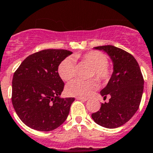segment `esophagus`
<instances>
[{"label": "esophagus", "instance_id": "obj_1", "mask_svg": "<svg viewBox=\"0 0 153 153\" xmlns=\"http://www.w3.org/2000/svg\"><path fill=\"white\" fill-rule=\"evenodd\" d=\"M76 100H82V101H86L88 99L87 98H84V97H76Z\"/></svg>", "mask_w": 153, "mask_h": 153}]
</instances>
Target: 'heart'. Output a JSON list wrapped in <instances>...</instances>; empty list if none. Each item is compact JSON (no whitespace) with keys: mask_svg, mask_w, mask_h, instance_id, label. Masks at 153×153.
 I'll return each instance as SVG.
<instances>
[{"mask_svg":"<svg viewBox=\"0 0 153 153\" xmlns=\"http://www.w3.org/2000/svg\"><path fill=\"white\" fill-rule=\"evenodd\" d=\"M75 57H80L83 61L94 67L92 77L96 75L99 80L106 81L111 76V71L108 66V58L104 53L98 51H90L82 56H75ZM58 73L59 77L66 82L72 79L74 75V63L72 57H67L59 64ZM97 86V82L94 79L89 81L76 79L66 86V93L69 96L87 97Z\"/></svg>","mask_w":153,"mask_h":153,"instance_id":"b5f03b06","label":"heart"}]
</instances>
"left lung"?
Returning <instances> with one entry per match:
<instances>
[{"instance_id":"left-lung-1","label":"left lung","mask_w":153,"mask_h":153,"mask_svg":"<svg viewBox=\"0 0 153 153\" xmlns=\"http://www.w3.org/2000/svg\"><path fill=\"white\" fill-rule=\"evenodd\" d=\"M108 54L113 64V72L100 95L108 103H102L100 110L92 114V119L105 128L120 127L128 122L139 108L144 89V79L137 60L131 54L108 45L94 47Z\"/></svg>"}]
</instances>
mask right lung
I'll use <instances>...</instances> for the list:
<instances>
[{
    "mask_svg": "<svg viewBox=\"0 0 153 153\" xmlns=\"http://www.w3.org/2000/svg\"><path fill=\"white\" fill-rule=\"evenodd\" d=\"M71 54L66 49H44L27 56L14 73L12 105L27 126L47 132L67 120L74 98L60 97L64 83L58 67Z\"/></svg>",
    "mask_w": 153,
    "mask_h": 153,
    "instance_id": "obj_1",
    "label": "right lung"
}]
</instances>
